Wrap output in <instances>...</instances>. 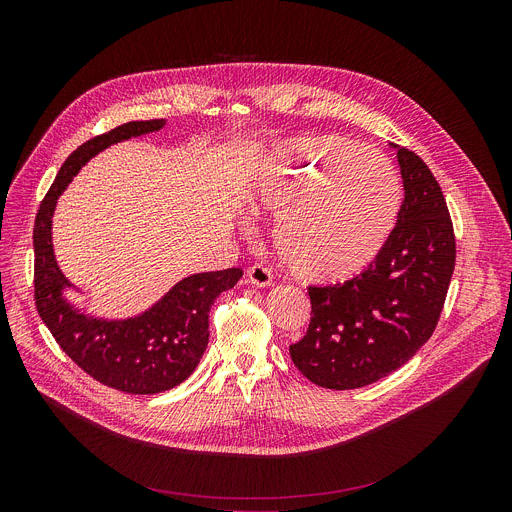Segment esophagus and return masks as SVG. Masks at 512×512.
<instances>
[{
  "label": "esophagus",
  "mask_w": 512,
  "mask_h": 512,
  "mask_svg": "<svg viewBox=\"0 0 512 512\" xmlns=\"http://www.w3.org/2000/svg\"><path fill=\"white\" fill-rule=\"evenodd\" d=\"M247 281L257 287H267L273 283V271L263 263H255L247 269Z\"/></svg>",
  "instance_id": "1"
}]
</instances>
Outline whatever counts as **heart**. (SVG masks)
Masks as SVG:
<instances>
[{
    "mask_svg": "<svg viewBox=\"0 0 512 512\" xmlns=\"http://www.w3.org/2000/svg\"><path fill=\"white\" fill-rule=\"evenodd\" d=\"M265 174L261 204L277 214L275 249L291 273L336 283L379 257L401 204L399 176L383 154L302 135L273 148Z\"/></svg>",
    "mask_w": 512,
    "mask_h": 512,
    "instance_id": "b5f03b06",
    "label": "heart"
}]
</instances>
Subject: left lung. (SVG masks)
<instances>
[{
  "label": "left lung",
  "instance_id": "1",
  "mask_svg": "<svg viewBox=\"0 0 512 512\" xmlns=\"http://www.w3.org/2000/svg\"><path fill=\"white\" fill-rule=\"evenodd\" d=\"M397 160L405 196L379 257L344 283L308 285L310 326L289 354L318 387L358 389L391 375L442 316L456 265L450 210L417 154L397 148Z\"/></svg>",
  "mask_w": 512,
  "mask_h": 512
}]
</instances>
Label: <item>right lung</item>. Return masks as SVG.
<instances>
[{
  "label": "right lung",
  "instance_id": "1",
  "mask_svg": "<svg viewBox=\"0 0 512 512\" xmlns=\"http://www.w3.org/2000/svg\"><path fill=\"white\" fill-rule=\"evenodd\" d=\"M162 127L164 119L129 121L79 145L42 198L34 223V302L42 322L89 377L131 395L162 393L192 375L208 344L210 306L241 279L243 269L190 275L137 318L95 320L62 300L60 289L68 281L54 261L50 229L56 198L81 166L111 143Z\"/></svg>",
  "mask_w": 512,
  "mask_h": 512
}]
</instances>
